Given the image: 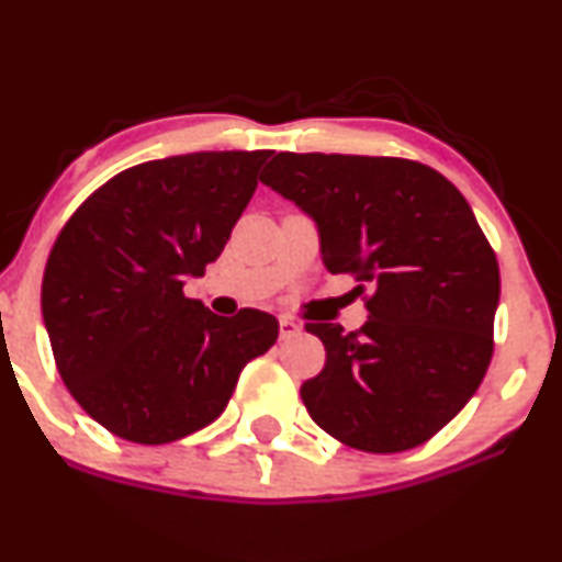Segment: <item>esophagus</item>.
<instances>
[{
	"label": "esophagus",
	"instance_id": "1",
	"mask_svg": "<svg viewBox=\"0 0 562 562\" xmlns=\"http://www.w3.org/2000/svg\"><path fill=\"white\" fill-rule=\"evenodd\" d=\"M301 333L299 322H293L290 317H280V340H290Z\"/></svg>",
	"mask_w": 562,
	"mask_h": 562
}]
</instances>
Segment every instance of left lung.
<instances>
[{
    "label": "left lung",
    "instance_id": "1",
    "mask_svg": "<svg viewBox=\"0 0 562 562\" xmlns=\"http://www.w3.org/2000/svg\"><path fill=\"white\" fill-rule=\"evenodd\" d=\"M261 182L314 218L327 272L370 290L359 330L306 325L327 351L301 385L312 420L372 454L420 447L479 391L494 353L499 263L468 200L406 158L277 153Z\"/></svg>",
    "mask_w": 562,
    "mask_h": 562
}]
</instances>
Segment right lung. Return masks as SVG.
Wrapping results in <instances>:
<instances>
[{"mask_svg":"<svg viewBox=\"0 0 562 562\" xmlns=\"http://www.w3.org/2000/svg\"><path fill=\"white\" fill-rule=\"evenodd\" d=\"M272 150L190 153L115 173L49 250L42 317L70 396L134 443H169L214 423L280 325L259 308L218 317L184 295L256 192Z\"/></svg>","mask_w":562,"mask_h":562,"instance_id":"add662e5","label":"right lung"}]
</instances>
